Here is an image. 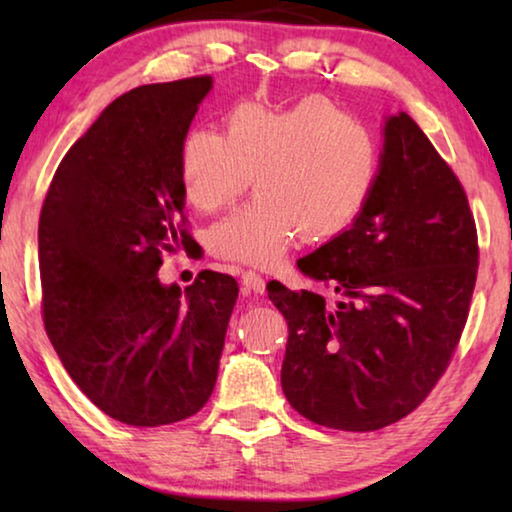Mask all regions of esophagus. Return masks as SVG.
I'll return each instance as SVG.
<instances>
[{
    "mask_svg": "<svg viewBox=\"0 0 512 512\" xmlns=\"http://www.w3.org/2000/svg\"><path fill=\"white\" fill-rule=\"evenodd\" d=\"M241 284H244L246 293H264V289H266L264 277L255 271H250V268L241 271Z\"/></svg>",
    "mask_w": 512,
    "mask_h": 512,
    "instance_id": "esophagus-1",
    "label": "esophagus"
}]
</instances>
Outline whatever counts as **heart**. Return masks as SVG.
<instances>
[{"instance_id": "obj_1", "label": "heart", "mask_w": 512, "mask_h": 512, "mask_svg": "<svg viewBox=\"0 0 512 512\" xmlns=\"http://www.w3.org/2000/svg\"><path fill=\"white\" fill-rule=\"evenodd\" d=\"M228 133L196 126L180 146L187 203L212 214L253 183L259 194L214 223L207 248L225 262L275 266L296 241L339 235L363 212L379 173V144L366 121L309 97L284 110L239 103Z\"/></svg>"}]
</instances>
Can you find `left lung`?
<instances>
[{
  "instance_id": "1",
  "label": "left lung",
  "mask_w": 512,
  "mask_h": 512,
  "mask_svg": "<svg viewBox=\"0 0 512 512\" xmlns=\"http://www.w3.org/2000/svg\"><path fill=\"white\" fill-rule=\"evenodd\" d=\"M298 266L339 300L268 284L289 325L282 391L293 409L341 431L418 409L461 341L479 239L461 180L406 112L384 124L363 212Z\"/></svg>"
}]
</instances>
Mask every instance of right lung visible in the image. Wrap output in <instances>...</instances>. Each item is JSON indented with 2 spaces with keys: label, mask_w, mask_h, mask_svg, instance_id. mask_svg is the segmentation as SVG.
<instances>
[{
  "label": "right lung",
  "mask_w": 512,
  "mask_h": 512,
  "mask_svg": "<svg viewBox=\"0 0 512 512\" xmlns=\"http://www.w3.org/2000/svg\"><path fill=\"white\" fill-rule=\"evenodd\" d=\"M212 76L140 85L65 153L38 225L42 320L74 384L133 427L210 400L239 284L201 271L164 287L162 255L192 246L180 146Z\"/></svg>",
  "instance_id": "right-lung-1"
}]
</instances>
